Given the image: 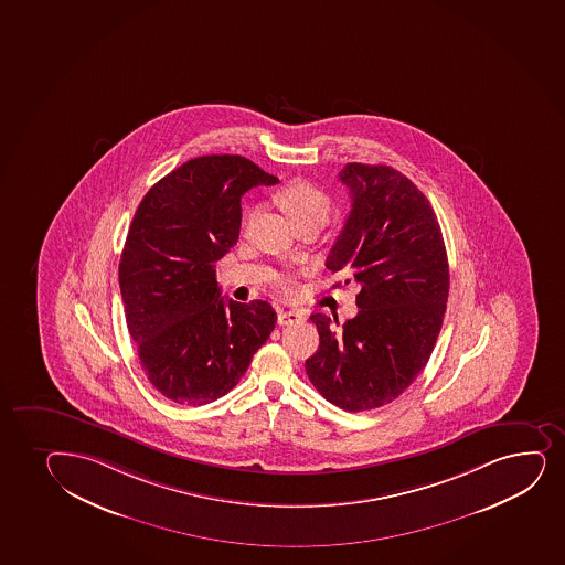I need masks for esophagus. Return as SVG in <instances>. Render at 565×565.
Instances as JSON below:
<instances>
[{
  "label": "esophagus",
  "instance_id": "34e87169",
  "mask_svg": "<svg viewBox=\"0 0 565 565\" xmlns=\"http://www.w3.org/2000/svg\"><path fill=\"white\" fill-rule=\"evenodd\" d=\"M305 311L297 310V308H292V310L279 311L278 313L279 324L300 323V321H305Z\"/></svg>",
  "mask_w": 565,
  "mask_h": 565
}]
</instances>
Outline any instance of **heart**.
<instances>
[{
  "mask_svg": "<svg viewBox=\"0 0 565 565\" xmlns=\"http://www.w3.org/2000/svg\"><path fill=\"white\" fill-rule=\"evenodd\" d=\"M278 201L295 225L305 222V220H310V217L329 220V196L324 195L323 191L318 190V188L306 184V182H292V184L286 185L284 190L279 191ZM281 287L286 291H291V279H281Z\"/></svg>",
  "mask_w": 565,
  "mask_h": 565,
  "instance_id": "obj_1",
  "label": "heart"
}]
</instances>
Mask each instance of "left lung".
I'll use <instances>...</instances> for the list:
<instances>
[{"label": "left lung", "instance_id": "8db88e82", "mask_svg": "<svg viewBox=\"0 0 565 565\" xmlns=\"http://www.w3.org/2000/svg\"><path fill=\"white\" fill-rule=\"evenodd\" d=\"M353 204L327 257L330 273L359 287V313H313L319 348L306 374L345 412L387 406L425 369L449 297V263L438 217L425 193L387 166L340 171ZM340 284H337L338 287Z\"/></svg>", "mask_w": 565, "mask_h": 565}]
</instances>
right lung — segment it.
Returning <instances> with one entry per match:
<instances>
[{"mask_svg": "<svg viewBox=\"0 0 565 565\" xmlns=\"http://www.w3.org/2000/svg\"><path fill=\"white\" fill-rule=\"evenodd\" d=\"M278 178L242 156L190 159L153 184L121 252L127 329L148 380L180 406L222 398L276 327L267 300L223 298L216 263L241 233V199Z\"/></svg>", "mask_w": 565, "mask_h": 565, "instance_id": "obj_1", "label": "right lung"}]
</instances>
